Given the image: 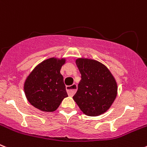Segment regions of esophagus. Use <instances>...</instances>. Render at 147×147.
<instances>
[{
	"mask_svg": "<svg viewBox=\"0 0 147 147\" xmlns=\"http://www.w3.org/2000/svg\"><path fill=\"white\" fill-rule=\"evenodd\" d=\"M66 90H67V94L69 95L70 96H73L76 93V90H77V85L76 84H73L72 85L66 86Z\"/></svg>",
	"mask_w": 147,
	"mask_h": 147,
	"instance_id": "1",
	"label": "esophagus"
}]
</instances>
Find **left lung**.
<instances>
[{"instance_id": "left-lung-1", "label": "left lung", "mask_w": 147, "mask_h": 147, "mask_svg": "<svg viewBox=\"0 0 147 147\" xmlns=\"http://www.w3.org/2000/svg\"><path fill=\"white\" fill-rule=\"evenodd\" d=\"M76 63L82 79L73 98L85 115H102L110 108L117 96L115 78L105 65L96 60L79 58Z\"/></svg>"}]
</instances>
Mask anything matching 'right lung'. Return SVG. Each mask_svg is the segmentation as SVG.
Masks as SVG:
<instances>
[{
	"mask_svg": "<svg viewBox=\"0 0 147 147\" xmlns=\"http://www.w3.org/2000/svg\"><path fill=\"white\" fill-rule=\"evenodd\" d=\"M65 59L52 57L42 61L30 73L24 83L29 103L44 112H54L67 96L61 67Z\"/></svg>",
	"mask_w": 147,
	"mask_h": 147,
	"instance_id": "1",
	"label": "right lung"
}]
</instances>
